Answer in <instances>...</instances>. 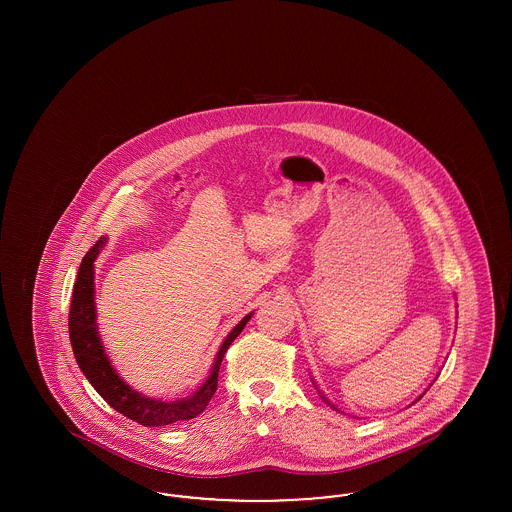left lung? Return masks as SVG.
<instances>
[{
    "mask_svg": "<svg viewBox=\"0 0 512 512\" xmlns=\"http://www.w3.org/2000/svg\"><path fill=\"white\" fill-rule=\"evenodd\" d=\"M315 388H317V386H315ZM318 390V388H317ZM318 393H320V391H318ZM420 397H422V395H420ZM420 397H418V399H420ZM322 399H324V401H326V403H328V405H330V407H332V409H334V411H338V409H336V405H332V403H330V401H328V399H326V397H324V395H322Z\"/></svg>",
    "mask_w": 512,
    "mask_h": 512,
    "instance_id": "8db88e82",
    "label": "left lung"
}]
</instances>
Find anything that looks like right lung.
I'll use <instances>...</instances> for the list:
<instances>
[{
  "label": "right lung",
  "mask_w": 512,
  "mask_h": 512,
  "mask_svg": "<svg viewBox=\"0 0 512 512\" xmlns=\"http://www.w3.org/2000/svg\"><path fill=\"white\" fill-rule=\"evenodd\" d=\"M105 242L107 240L101 238L84 255L76 274L71 313H69V336L73 345L74 359L80 366V370L84 372V376L88 378V382L122 416L142 426H167L178 420H192L197 414L205 411L211 397L215 395L219 386L220 363L230 343L242 334L245 324L249 322L253 313H249L240 324H236V328L226 336V340L222 341L209 378L199 390L195 391L194 395L180 401H171V403L146 397L132 390L128 384H124V380L107 359L105 347L99 338L96 303H94V261Z\"/></svg>",
  "instance_id": "add662e5"
}]
</instances>
